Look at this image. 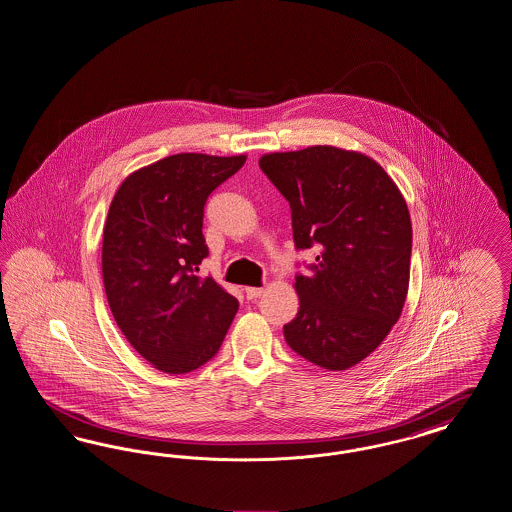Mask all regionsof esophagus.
Returning a JSON list of instances; mask_svg holds the SVG:
<instances>
[{
    "label": "esophagus",
    "instance_id": "1",
    "mask_svg": "<svg viewBox=\"0 0 512 512\" xmlns=\"http://www.w3.org/2000/svg\"><path fill=\"white\" fill-rule=\"evenodd\" d=\"M263 295V288H245V297L247 299H257Z\"/></svg>",
    "mask_w": 512,
    "mask_h": 512
}]
</instances>
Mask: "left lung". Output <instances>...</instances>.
<instances>
[{
  "mask_svg": "<svg viewBox=\"0 0 512 512\" xmlns=\"http://www.w3.org/2000/svg\"><path fill=\"white\" fill-rule=\"evenodd\" d=\"M259 167L290 201L295 247H320L313 272L295 276L299 311L284 338L303 359L347 370L401 317L413 247L407 203L388 172L357 151L267 153Z\"/></svg>",
  "mask_w": 512,
  "mask_h": 512,
  "instance_id": "obj_1",
  "label": "left lung"
}]
</instances>
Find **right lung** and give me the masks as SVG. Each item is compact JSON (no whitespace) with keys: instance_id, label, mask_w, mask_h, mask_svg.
Returning a JSON list of instances; mask_svg holds the SVG:
<instances>
[{"instance_id":"add662e5","label":"right lung","mask_w":512,"mask_h":512,"mask_svg":"<svg viewBox=\"0 0 512 512\" xmlns=\"http://www.w3.org/2000/svg\"><path fill=\"white\" fill-rule=\"evenodd\" d=\"M245 155L178 153L124 178L103 228L101 272L124 338L157 370L186 374L211 361L238 299L197 270L209 255L205 201Z\"/></svg>"}]
</instances>
